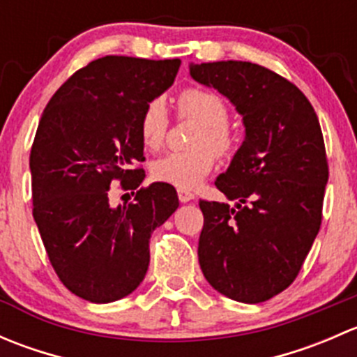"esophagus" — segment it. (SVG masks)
<instances>
[{"label": "esophagus", "mask_w": 357, "mask_h": 357, "mask_svg": "<svg viewBox=\"0 0 357 357\" xmlns=\"http://www.w3.org/2000/svg\"><path fill=\"white\" fill-rule=\"evenodd\" d=\"M178 197H179V202L181 204H186V202H192L195 200V195L190 192H186V190H178Z\"/></svg>", "instance_id": "esophagus-1"}]
</instances>
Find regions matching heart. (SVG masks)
Instances as JSON below:
<instances>
[{"instance_id": "1", "label": "heart", "mask_w": 357, "mask_h": 357, "mask_svg": "<svg viewBox=\"0 0 357 357\" xmlns=\"http://www.w3.org/2000/svg\"><path fill=\"white\" fill-rule=\"evenodd\" d=\"M179 114L200 124L190 152H169L152 162L153 179L181 190H193L205 179L215 164V156L228 157L235 152L236 139L226 126L229 110L215 93L188 88L178 98ZM169 129V114L162 98L150 100L139 117V136L146 149L157 150L164 143Z\"/></svg>"}]
</instances>
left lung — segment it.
Here are the masks:
<instances>
[{"label":"left lung","instance_id":"8db88e82","mask_svg":"<svg viewBox=\"0 0 357 357\" xmlns=\"http://www.w3.org/2000/svg\"><path fill=\"white\" fill-rule=\"evenodd\" d=\"M190 75L235 105L245 139L215 186L235 207L200 200L199 262L219 294L259 304L297 278L321 226L328 162L304 93L250 62L190 63Z\"/></svg>","mask_w":357,"mask_h":357}]
</instances>
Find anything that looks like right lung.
Wrapping results in <instances>:
<instances>
[{"label":"right lung","mask_w":357,"mask_h":357,"mask_svg":"<svg viewBox=\"0 0 357 357\" xmlns=\"http://www.w3.org/2000/svg\"><path fill=\"white\" fill-rule=\"evenodd\" d=\"M179 66L178 59L93 60L43 112L29 158L32 215L60 282L84 301L107 304L138 289L153 229L179 207L171 185L137 190L145 179L139 117L171 88ZM115 178L137 190L131 204H109Z\"/></svg>","instance_id":"1"}]
</instances>
